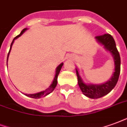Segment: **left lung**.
<instances>
[{
    "label": "left lung",
    "instance_id": "obj_1",
    "mask_svg": "<svg viewBox=\"0 0 127 127\" xmlns=\"http://www.w3.org/2000/svg\"><path fill=\"white\" fill-rule=\"evenodd\" d=\"M97 40L104 45L105 48L111 52L114 60V72L111 79L106 83L101 85H85L83 82L79 75L77 69H76V74L77 76L78 85L80 87L83 94L87 97L92 99H97L103 97L112 91L119 80V75L121 72V57L116 48V43L113 37L109 33L97 35L95 37Z\"/></svg>",
    "mask_w": 127,
    "mask_h": 127
}]
</instances>
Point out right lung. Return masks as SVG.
<instances>
[{
    "label": "right lung",
    "mask_w": 127,
    "mask_h": 127,
    "mask_svg": "<svg viewBox=\"0 0 127 127\" xmlns=\"http://www.w3.org/2000/svg\"><path fill=\"white\" fill-rule=\"evenodd\" d=\"M27 30L26 28L25 29H23L22 31H21V32L20 33V34L18 35H17L15 38L13 39V42L11 43V48H10V50H9V52H8V56H7V60H8V55H9V53H10V51H11V46H12V45L13 44V42L14 40L17 39V37H19V36H21V35L23 34V32H25V30ZM6 64H7V61H6ZM63 65V63H61L60 65H59V66L56 68V75H55V77H54V80H53V82L51 84V85L50 86L48 89H46V90L44 91H43V92H39V93H37V94H25L28 97H32V98H35V99H37V98H41L42 97H44L47 95H48L49 94L52 92H53V90H54V88L56 87V85H57V78H58V75H59V73H60V71H61V69L62 68V66Z\"/></svg>",
    "instance_id": "right-lung-1"
}]
</instances>
